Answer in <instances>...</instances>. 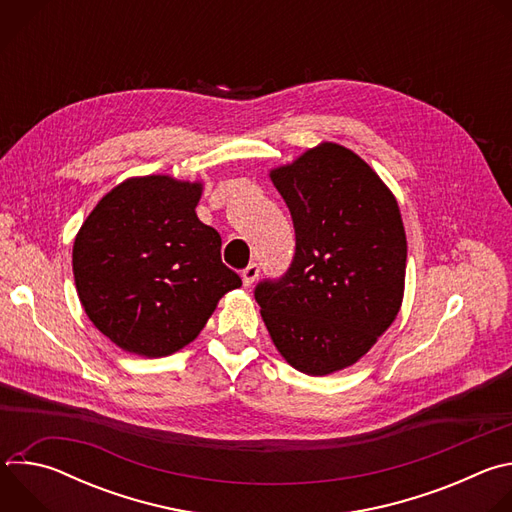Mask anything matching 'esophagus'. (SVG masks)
I'll use <instances>...</instances> for the list:
<instances>
[{"mask_svg":"<svg viewBox=\"0 0 512 512\" xmlns=\"http://www.w3.org/2000/svg\"><path fill=\"white\" fill-rule=\"evenodd\" d=\"M259 277V265L257 263H249L245 269H243V285H253L255 279Z\"/></svg>","mask_w":512,"mask_h":512,"instance_id":"34e87169","label":"esophagus"}]
</instances>
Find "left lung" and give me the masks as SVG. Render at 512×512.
<instances>
[{
	"label": "left lung",
	"instance_id": "8db88e82",
	"mask_svg": "<svg viewBox=\"0 0 512 512\" xmlns=\"http://www.w3.org/2000/svg\"><path fill=\"white\" fill-rule=\"evenodd\" d=\"M296 229L279 279L255 287L261 318L291 367L324 377L367 354L399 314L407 239L395 196L354 152L320 143L271 170Z\"/></svg>",
	"mask_w": 512,
	"mask_h": 512
}]
</instances>
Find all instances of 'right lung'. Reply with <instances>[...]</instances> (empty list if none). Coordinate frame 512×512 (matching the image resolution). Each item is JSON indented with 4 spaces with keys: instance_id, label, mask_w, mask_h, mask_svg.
Listing matches in <instances>:
<instances>
[{
    "instance_id": "obj_1",
    "label": "right lung",
    "mask_w": 512,
    "mask_h": 512,
    "mask_svg": "<svg viewBox=\"0 0 512 512\" xmlns=\"http://www.w3.org/2000/svg\"><path fill=\"white\" fill-rule=\"evenodd\" d=\"M200 182L129 178L105 194L72 247L89 320L119 348L158 358L190 344L241 277L198 221Z\"/></svg>"
}]
</instances>
